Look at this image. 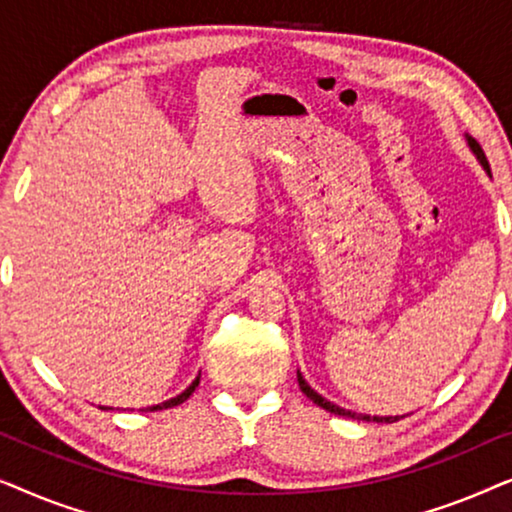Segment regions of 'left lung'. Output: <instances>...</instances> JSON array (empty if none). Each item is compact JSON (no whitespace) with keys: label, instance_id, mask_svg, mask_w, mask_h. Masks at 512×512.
<instances>
[{"label":"left lung","instance_id":"left-lung-1","mask_svg":"<svg viewBox=\"0 0 512 512\" xmlns=\"http://www.w3.org/2000/svg\"><path fill=\"white\" fill-rule=\"evenodd\" d=\"M466 142H468V146H471V151L475 153V156H478V160H480V165L485 167V170L489 172V163H487V158H485V151L480 149V144L475 142L473 137H468L466 135ZM298 387L303 389V394L310 398L312 403H317L319 408H324V410H328V412H333V415H340V417H352V419H366V422H387V424H391V422H398V417H370V415H356V412H352V410H345V408H340V405H335V403H331V401H326L324 396L321 394H317V391H314L310 384L305 382V377L300 375V370H298Z\"/></svg>","mask_w":512,"mask_h":512}]
</instances>
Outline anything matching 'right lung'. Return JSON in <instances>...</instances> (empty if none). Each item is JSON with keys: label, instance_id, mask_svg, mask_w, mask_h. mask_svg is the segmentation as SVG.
I'll return each mask as SVG.
<instances>
[{"label": "right lung", "instance_id": "add662e5", "mask_svg": "<svg viewBox=\"0 0 512 512\" xmlns=\"http://www.w3.org/2000/svg\"><path fill=\"white\" fill-rule=\"evenodd\" d=\"M198 384H200V377H195V380H193L191 384H188V387H186L184 391H181V394H179V396H174V398H170V401H165V403H158V405H149V408H146L144 412H156V410H167V408H174V405L184 403V401H186V398L193 394V391H195V387H198ZM102 410H111V408H104V405H102Z\"/></svg>", "mask_w": 512, "mask_h": 512}]
</instances>
